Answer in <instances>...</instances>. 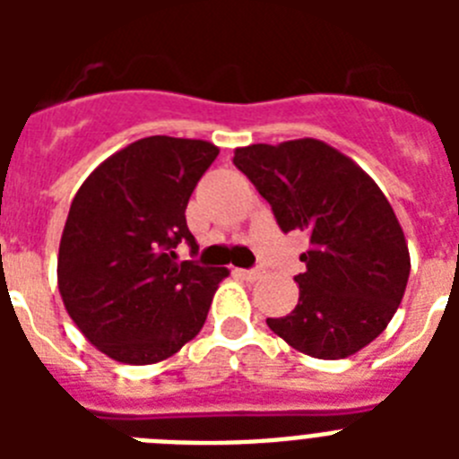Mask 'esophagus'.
<instances>
[{
  "instance_id": "1",
  "label": "esophagus",
  "mask_w": 459,
  "mask_h": 459,
  "mask_svg": "<svg viewBox=\"0 0 459 459\" xmlns=\"http://www.w3.org/2000/svg\"><path fill=\"white\" fill-rule=\"evenodd\" d=\"M237 275L243 280H257L259 278V271L257 269H237Z\"/></svg>"
}]
</instances>
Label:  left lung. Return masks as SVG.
<instances>
[{"label":"left lung","instance_id":"1","mask_svg":"<svg viewBox=\"0 0 459 459\" xmlns=\"http://www.w3.org/2000/svg\"><path fill=\"white\" fill-rule=\"evenodd\" d=\"M234 165L282 232H307L299 303L266 324L312 359H347L388 326L407 290V238L386 195L342 152L315 137L234 149Z\"/></svg>","mask_w":459,"mask_h":459}]
</instances>
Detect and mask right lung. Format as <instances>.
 <instances>
[{
  "label": "right lung",
  "mask_w": 459,
  "mask_h": 459,
  "mask_svg": "<svg viewBox=\"0 0 459 459\" xmlns=\"http://www.w3.org/2000/svg\"><path fill=\"white\" fill-rule=\"evenodd\" d=\"M221 149L152 135L105 158L75 193L56 255V285L80 333L126 366L169 359L200 333L222 266L177 262L197 241L186 206Z\"/></svg>",
  "instance_id": "right-lung-1"
}]
</instances>
